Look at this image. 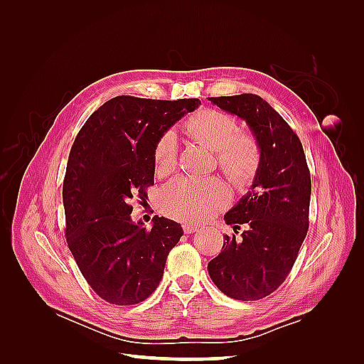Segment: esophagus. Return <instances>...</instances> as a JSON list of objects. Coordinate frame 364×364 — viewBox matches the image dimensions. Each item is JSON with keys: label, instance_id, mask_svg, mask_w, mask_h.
Masks as SVG:
<instances>
[{"label": "esophagus", "instance_id": "obj_1", "mask_svg": "<svg viewBox=\"0 0 364 364\" xmlns=\"http://www.w3.org/2000/svg\"><path fill=\"white\" fill-rule=\"evenodd\" d=\"M182 229H183L185 234H193V232H196V230H197V226L190 225V223H185V225L182 226Z\"/></svg>", "mask_w": 364, "mask_h": 364}]
</instances>
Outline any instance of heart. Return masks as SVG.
I'll list each match as a JSON object with an SVG mask.
<instances>
[{"label":"heart","mask_w":364,"mask_h":364,"mask_svg":"<svg viewBox=\"0 0 364 364\" xmlns=\"http://www.w3.org/2000/svg\"><path fill=\"white\" fill-rule=\"evenodd\" d=\"M183 134L214 150L218 168L238 190H247L255 182L261 167V147L249 132L238 130L237 119L217 109H202L182 124ZM155 171L168 174L178 162V146L171 134H164L153 151ZM229 203L226 185L215 178L206 181L176 179L159 194L161 211L182 222H202Z\"/></svg>","instance_id":"heart-1"}]
</instances>
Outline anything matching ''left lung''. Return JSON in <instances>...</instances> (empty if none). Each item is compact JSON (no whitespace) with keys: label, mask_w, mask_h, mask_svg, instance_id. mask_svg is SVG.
I'll return each mask as SVG.
<instances>
[{"label":"left lung","mask_w":364,"mask_h":364,"mask_svg":"<svg viewBox=\"0 0 364 364\" xmlns=\"http://www.w3.org/2000/svg\"><path fill=\"white\" fill-rule=\"evenodd\" d=\"M243 118L261 147V167L252 190L228 211L225 222L241 237H225L208 262L218 290L237 301H258L289 277L308 230L311 176L301 139L274 109L255 94L209 97Z\"/></svg>","instance_id":"8db88e82"}]
</instances>
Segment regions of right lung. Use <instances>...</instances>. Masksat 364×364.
Listing matches in <instances>:
<instances>
[{"label": "right lung", "mask_w": 364, "mask_h": 364, "mask_svg": "<svg viewBox=\"0 0 364 364\" xmlns=\"http://www.w3.org/2000/svg\"><path fill=\"white\" fill-rule=\"evenodd\" d=\"M199 98L151 100L118 95L86 119L63 179L65 237L83 278L109 304L135 305L156 290L165 261L183 230L153 217L151 229L130 218V200L155 183L153 151Z\"/></svg>", "instance_id": "add662e5"}]
</instances>
